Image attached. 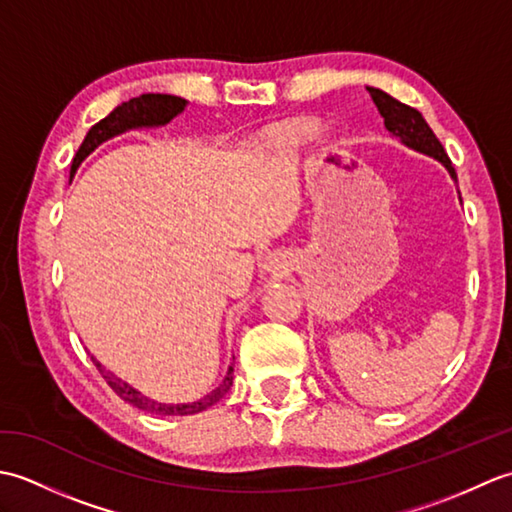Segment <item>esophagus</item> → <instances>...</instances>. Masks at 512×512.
I'll return each instance as SVG.
<instances>
[{
    "label": "esophagus",
    "instance_id": "34e87169",
    "mask_svg": "<svg viewBox=\"0 0 512 512\" xmlns=\"http://www.w3.org/2000/svg\"><path fill=\"white\" fill-rule=\"evenodd\" d=\"M286 255L279 253V250H273V253H268L264 259H262V268L268 270V273H277V270L286 268Z\"/></svg>",
    "mask_w": 512,
    "mask_h": 512
}]
</instances>
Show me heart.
Returning a JSON list of instances; mask_svg holds the SVG:
<instances>
[{"mask_svg": "<svg viewBox=\"0 0 512 512\" xmlns=\"http://www.w3.org/2000/svg\"><path fill=\"white\" fill-rule=\"evenodd\" d=\"M312 136H314V127H299V129H295V134H292V138H297V140H308Z\"/></svg>", "mask_w": 512, "mask_h": 512, "instance_id": "obj_1", "label": "heart"}]
</instances>
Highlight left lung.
Masks as SVG:
<instances>
[{
	"label": "left lung",
	"mask_w": 512,
	"mask_h": 512,
	"mask_svg": "<svg viewBox=\"0 0 512 512\" xmlns=\"http://www.w3.org/2000/svg\"><path fill=\"white\" fill-rule=\"evenodd\" d=\"M367 92L376 103L378 112L385 121L387 132L391 136H396L405 147L420 151V154L442 162L444 169H447L449 176L453 178V182H458V173H455L447 151H444L442 143L436 138V134L431 132V127L427 125V121H424L418 110H413V107L396 101L394 96H389L387 92L378 88H367Z\"/></svg>",
	"instance_id": "obj_1"
}]
</instances>
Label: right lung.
Here are the masks:
<instances>
[{
	"instance_id": "1",
	"label": "right lung",
	"mask_w": 512,
	"mask_h": 512,
	"mask_svg": "<svg viewBox=\"0 0 512 512\" xmlns=\"http://www.w3.org/2000/svg\"><path fill=\"white\" fill-rule=\"evenodd\" d=\"M187 103L189 101H184V99H180V96H173V94H140V96H136V99H129L118 107H114V110L107 114L103 121L96 123L88 132V136H85V140L72 160L70 176H74L81 162L88 158L96 147L103 145L105 140L121 136V134L129 132V129L167 125L178 114L184 112ZM92 361L96 367H99V372L107 380V385L116 391V396H121L125 402H129V405H134L147 413H154V416H191V413H200L204 409H209L211 405H215L220 398H224L226 391L233 385V365H231L228 367V372H226L222 383L217 385L213 391H209L204 398L195 400V402H178V405H169V402H158L154 398L140 394L138 389L125 383L123 378H118L114 372H110V369H105L94 356H92Z\"/></svg>"
}]
</instances>
